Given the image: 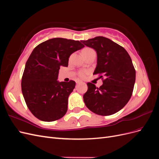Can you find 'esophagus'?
<instances>
[{"label": "esophagus", "mask_w": 159, "mask_h": 159, "mask_svg": "<svg viewBox=\"0 0 159 159\" xmlns=\"http://www.w3.org/2000/svg\"><path fill=\"white\" fill-rule=\"evenodd\" d=\"M75 82H76V84H80V83H81V82H82V81H80V80H76L75 81Z\"/></svg>", "instance_id": "1"}]
</instances>
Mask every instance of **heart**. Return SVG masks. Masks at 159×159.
I'll use <instances>...</instances> for the list:
<instances>
[{
  "label": "heart",
  "mask_w": 159,
  "mask_h": 159,
  "mask_svg": "<svg viewBox=\"0 0 159 159\" xmlns=\"http://www.w3.org/2000/svg\"><path fill=\"white\" fill-rule=\"evenodd\" d=\"M90 50H92V49L89 48H84L83 50H82V54H84V53L85 52H87L88 51H90ZM87 74V71H85V70H83V71H81L80 73H79V76L80 77V78H84V77L85 76V75Z\"/></svg>",
  "instance_id": "obj_1"
}]
</instances>
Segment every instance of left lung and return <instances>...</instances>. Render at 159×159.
<instances>
[{
    "label": "left lung",
    "mask_w": 159,
    "mask_h": 159,
    "mask_svg": "<svg viewBox=\"0 0 159 159\" xmlns=\"http://www.w3.org/2000/svg\"><path fill=\"white\" fill-rule=\"evenodd\" d=\"M81 42L97 52L93 74H102L100 78H104L99 88L87 84L88 89L84 95L86 107L103 116L118 112L131 98L135 82V70L131 57L123 47L103 36Z\"/></svg>",
    "instance_id": "1"
}]
</instances>
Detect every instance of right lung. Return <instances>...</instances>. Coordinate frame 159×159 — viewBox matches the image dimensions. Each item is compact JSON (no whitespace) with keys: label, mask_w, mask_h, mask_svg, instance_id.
<instances>
[{"label":"right lung","mask_w":159,"mask_h":159,"mask_svg":"<svg viewBox=\"0 0 159 159\" xmlns=\"http://www.w3.org/2000/svg\"><path fill=\"white\" fill-rule=\"evenodd\" d=\"M84 47L78 40L54 38L33 50L26 63L21 88L27 107L38 119L54 121L66 113L75 82H59V70L60 66L68 67L70 55Z\"/></svg>","instance_id":"add662e5"}]
</instances>
